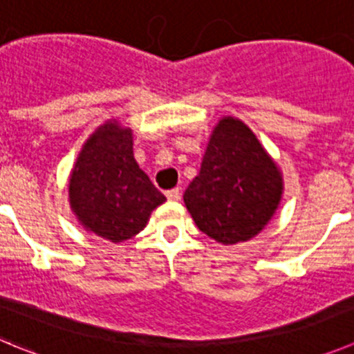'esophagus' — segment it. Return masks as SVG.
Here are the masks:
<instances>
[{
    "mask_svg": "<svg viewBox=\"0 0 354 354\" xmlns=\"http://www.w3.org/2000/svg\"><path fill=\"white\" fill-rule=\"evenodd\" d=\"M165 196H167V199L169 201H180L181 199V192L178 189L167 190V192H165Z\"/></svg>",
    "mask_w": 354,
    "mask_h": 354,
    "instance_id": "esophagus-1",
    "label": "esophagus"
}]
</instances>
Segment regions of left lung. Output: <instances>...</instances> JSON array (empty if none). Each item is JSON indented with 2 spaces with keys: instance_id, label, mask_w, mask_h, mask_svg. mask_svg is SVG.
Masks as SVG:
<instances>
[{
  "instance_id": "1",
  "label": "left lung",
  "mask_w": 354,
  "mask_h": 354,
  "mask_svg": "<svg viewBox=\"0 0 354 354\" xmlns=\"http://www.w3.org/2000/svg\"><path fill=\"white\" fill-rule=\"evenodd\" d=\"M284 192L279 165L241 120L224 116L213 127L199 174L185 190L194 222L222 245L259 234Z\"/></svg>"
}]
</instances>
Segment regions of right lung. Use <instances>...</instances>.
Here are the masks:
<instances>
[{
	"instance_id": "obj_1",
	"label": "right lung",
	"mask_w": 354,
	"mask_h": 354,
	"mask_svg": "<svg viewBox=\"0 0 354 354\" xmlns=\"http://www.w3.org/2000/svg\"><path fill=\"white\" fill-rule=\"evenodd\" d=\"M70 208L88 232L122 243L165 201L133 158L132 129L109 120L86 139L68 180Z\"/></svg>"
}]
</instances>
